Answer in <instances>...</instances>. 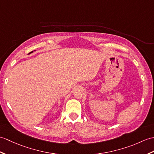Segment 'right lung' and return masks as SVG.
<instances>
[{"mask_svg":"<svg viewBox=\"0 0 154 154\" xmlns=\"http://www.w3.org/2000/svg\"><path fill=\"white\" fill-rule=\"evenodd\" d=\"M32 52H33V51H32V52H30V53H32Z\"/></svg>","mask_w":154,"mask_h":154,"instance_id":"right-lung-1","label":"right lung"}]
</instances>
